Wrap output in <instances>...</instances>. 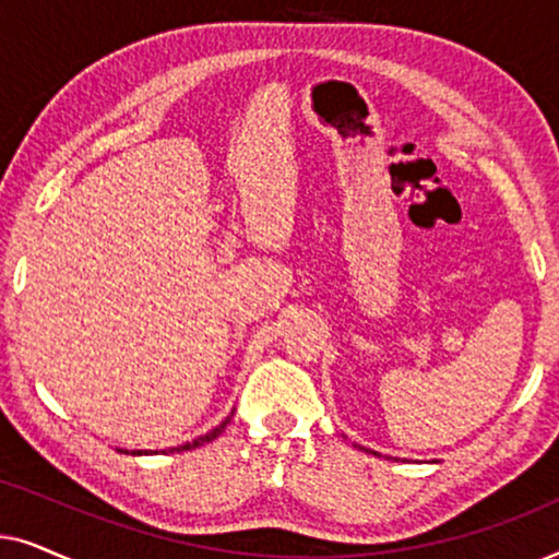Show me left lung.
I'll use <instances>...</instances> for the list:
<instances>
[{
  "label": "left lung",
  "mask_w": 559,
  "mask_h": 559,
  "mask_svg": "<svg viewBox=\"0 0 559 559\" xmlns=\"http://www.w3.org/2000/svg\"><path fill=\"white\" fill-rule=\"evenodd\" d=\"M358 448H361V445H358ZM361 450H366V448H361ZM366 453H373V450H366ZM373 455H379V453H373Z\"/></svg>",
  "instance_id": "1"
}]
</instances>
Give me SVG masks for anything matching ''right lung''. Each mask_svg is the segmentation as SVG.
<instances>
[{
    "label": "right lung",
    "instance_id": "right-lung-1",
    "mask_svg": "<svg viewBox=\"0 0 559 559\" xmlns=\"http://www.w3.org/2000/svg\"><path fill=\"white\" fill-rule=\"evenodd\" d=\"M234 415V412H231ZM231 415H228L224 423L221 425H216L213 427L211 432H205V435H201V438H195V440H190V442H182V445H175V448H167V450H163V453H182V450H193V448H198V445H205V442H211V440H216L221 432L226 430V425L231 423ZM119 453H127V455H152L150 450H119Z\"/></svg>",
    "mask_w": 559,
    "mask_h": 559
}]
</instances>
